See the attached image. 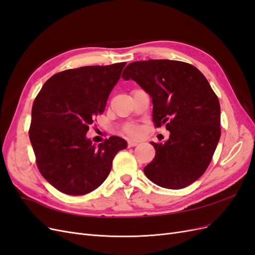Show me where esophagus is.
Wrapping results in <instances>:
<instances>
[{"label": "esophagus", "mask_w": 255, "mask_h": 255, "mask_svg": "<svg viewBox=\"0 0 255 255\" xmlns=\"http://www.w3.org/2000/svg\"><path fill=\"white\" fill-rule=\"evenodd\" d=\"M128 146H135V145L138 144V141L137 140H133V139H128Z\"/></svg>", "instance_id": "obj_1"}]
</instances>
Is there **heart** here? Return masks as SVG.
<instances>
[{
  "mask_svg": "<svg viewBox=\"0 0 255 255\" xmlns=\"http://www.w3.org/2000/svg\"><path fill=\"white\" fill-rule=\"evenodd\" d=\"M126 133L128 135H130V136H136V135L139 134V128H138L137 127H128L126 129Z\"/></svg>",
  "mask_w": 255,
  "mask_h": 255,
  "instance_id": "b5f03b06",
  "label": "heart"
}]
</instances>
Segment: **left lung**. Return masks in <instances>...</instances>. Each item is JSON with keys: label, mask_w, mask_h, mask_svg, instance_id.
Returning <instances> with one entry per match:
<instances>
[{"label": "left lung", "mask_w": 255, "mask_h": 255, "mask_svg": "<svg viewBox=\"0 0 255 255\" xmlns=\"http://www.w3.org/2000/svg\"><path fill=\"white\" fill-rule=\"evenodd\" d=\"M149 94L153 122L170 132L165 142H151L155 157L143 169L160 187L181 189L201 176L220 139V104L205 76L179 60L134 61L122 73Z\"/></svg>", "instance_id": "left-lung-1"}]
</instances>
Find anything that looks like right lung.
<instances>
[{
	"mask_svg": "<svg viewBox=\"0 0 255 255\" xmlns=\"http://www.w3.org/2000/svg\"><path fill=\"white\" fill-rule=\"evenodd\" d=\"M126 65L86 66L56 73L35 99L28 133L37 167L66 195H86L98 188L109 176L116 154L127 148V141L118 136L98 145L86 137Z\"/></svg>",
	"mask_w": 255,
	"mask_h": 255,
	"instance_id": "obj_1",
	"label": "right lung"
}]
</instances>
